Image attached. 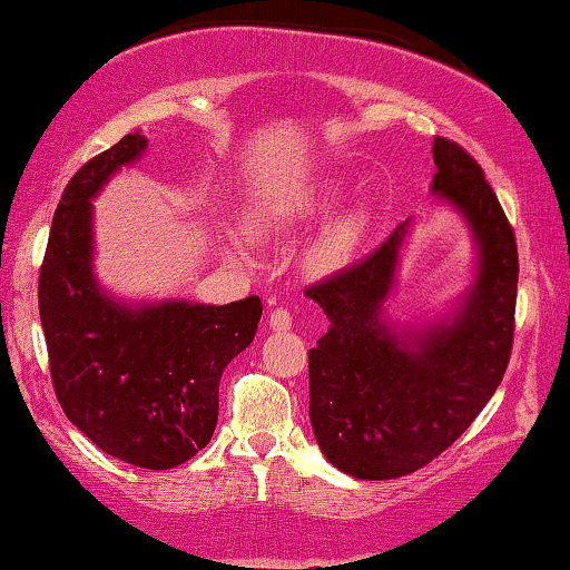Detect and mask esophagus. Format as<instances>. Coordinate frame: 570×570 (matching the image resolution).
<instances>
[{
	"label": "esophagus",
	"mask_w": 570,
	"mask_h": 570,
	"mask_svg": "<svg viewBox=\"0 0 570 570\" xmlns=\"http://www.w3.org/2000/svg\"><path fill=\"white\" fill-rule=\"evenodd\" d=\"M293 326V316L287 308H275L269 313V328L272 332H287Z\"/></svg>",
	"instance_id": "obj_1"
}]
</instances>
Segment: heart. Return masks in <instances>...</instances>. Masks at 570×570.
Returning <instances> with one entry per match:
<instances>
[{
	"label": "heart",
	"mask_w": 570,
	"mask_h": 570,
	"mask_svg": "<svg viewBox=\"0 0 570 570\" xmlns=\"http://www.w3.org/2000/svg\"><path fill=\"white\" fill-rule=\"evenodd\" d=\"M336 203H340V187L336 185H321L311 189V193L283 197V200L257 203L254 208L246 210L244 230L252 238L287 234V230L311 226L316 220L326 218L336 208ZM357 236L360 218L344 216L340 224H334L311 246V252L305 254V267L313 272H328L340 267L350 257L352 246L357 244Z\"/></svg>",
	"instance_id": "1"
}]
</instances>
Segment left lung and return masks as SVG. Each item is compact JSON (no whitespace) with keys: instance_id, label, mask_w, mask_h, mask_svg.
Instances as JSON below:
<instances>
[{"instance_id":"1","label":"left lung","mask_w":570,"mask_h":570,"mask_svg":"<svg viewBox=\"0 0 570 570\" xmlns=\"http://www.w3.org/2000/svg\"><path fill=\"white\" fill-rule=\"evenodd\" d=\"M432 154V193L463 213L478 246L475 283L455 316L406 334L383 318L411 220L365 259L305 287L332 321L308 352L313 434L328 463L365 481L442 455L497 393L514 342V230L463 146L436 136Z\"/></svg>"}]
</instances>
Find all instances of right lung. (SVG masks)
Returning <instances> with one entry per match:
<instances>
[{
	"label": "right lung",
	"instance_id": "obj_1",
	"mask_svg": "<svg viewBox=\"0 0 570 570\" xmlns=\"http://www.w3.org/2000/svg\"><path fill=\"white\" fill-rule=\"evenodd\" d=\"M146 151L122 136L66 185L38 277V308L56 399L69 422L122 463L167 470L210 442L218 383L257 334V295L205 305H126L92 272V197Z\"/></svg>",
	"mask_w": 570,
	"mask_h": 570
}]
</instances>
